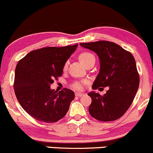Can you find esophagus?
Wrapping results in <instances>:
<instances>
[{
  "instance_id": "34e87169",
  "label": "esophagus",
  "mask_w": 153,
  "mask_h": 153,
  "mask_svg": "<svg viewBox=\"0 0 153 153\" xmlns=\"http://www.w3.org/2000/svg\"><path fill=\"white\" fill-rule=\"evenodd\" d=\"M75 96L77 97H82V96H84V93H75Z\"/></svg>"
}]
</instances>
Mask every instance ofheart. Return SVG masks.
I'll list each match as a JSON object with an SVG mask.
<instances>
[{"instance_id": "b5f03b06", "label": "heart", "mask_w": 153, "mask_h": 153, "mask_svg": "<svg viewBox=\"0 0 153 153\" xmlns=\"http://www.w3.org/2000/svg\"><path fill=\"white\" fill-rule=\"evenodd\" d=\"M79 58L80 61L84 65L86 66L88 64L93 62L96 61V57L92 53L89 52H83L79 55ZM68 62H65V64L63 65V71H66L67 68H68ZM87 83L86 80H82V81H76L72 83L71 87L75 90H82L85 87V84Z\"/></svg>"}]
</instances>
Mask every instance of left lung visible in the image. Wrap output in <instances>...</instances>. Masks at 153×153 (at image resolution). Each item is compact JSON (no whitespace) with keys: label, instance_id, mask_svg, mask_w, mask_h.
Listing matches in <instances>:
<instances>
[{"label":"left lung","instance_id":"obj_1","mask_svg":"<svg viewBox=\"0 0 153 153\" xmlns=\"http://www.w3.org/2000/svg\"><path fill=\"white\" fill-rule=\"evenodd\" d=\"M80 45L96 52L99 57L101 68L92 88H109L103 96L95 91L88 93L92 98L90 115L103 122L119 119L128 109L139 88V75L135 59L131 52L108 41Z\"/></svg>","mask_w":153,"mask_h":153}]
</instances>
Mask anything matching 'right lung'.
Returning <instances> with one entry per match:
<instances>
[{
  "instance_id": "1",
  "label": "right lung",
  "mask_w": 153,
  "mask_h": 153,
  "mask_svg": "<svg viewBox=\"0 0 153 153\" xmlns=\"http://www.w3.org/2000/svg\"><path fill=\"white\" fill-rule=\"evenodd\" d=\"M78 44L33 50L18 62L14 89L25 111L39 121L55 123L62 119L74 99V93L64 88L50 89L54 80L63 74V67Z\"/></svg>"
}]
</instances>
